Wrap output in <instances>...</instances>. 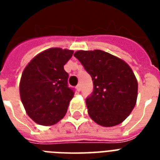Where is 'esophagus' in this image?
<instances>
[{
    "mask_svg": "<svg viewBox=\"0 0 160 160\" xmlns=\"http://www.w3.org/2000/svg\"><path fill=\"white\" fill-rule=\"evenodd\" d=\"M76 90H78V91H80V90H81V85H80V84H79V85H76Z\"/></svg>",
    "mask_w": 160,
    "mask_h": 160,
    "instance_id": "esophagus-1",
    "label": "esophagus"
}]
</instances>
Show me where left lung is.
Segmentation results:
<instances>
[{
    "mask_svg": "<svg viewBox=\"0 0 160 160\" xmlns=\"http://www.w3.org/2000/svg\"><path fill=\"white\" fill-rule=\"evenodd\" d=\"M92 78L94 90L86 98L88 114L104 127L120 124L136 104L138 82L129 65L100 50L78 51L75 54Z\"/></svg>",
    "mask_w": 160,
    "mask_h": 160,
    "instance_id": "obj_1",
    "label": "left lung"
}]
</instances>
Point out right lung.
I'll use <instances>...</instances> for the list:
<instances>
[{
  "label": "right lung",
  "instance_id": "obj_1",
  "mask_svg": "<svg viewBox=\"0 0 160 160\" xmlns=\"http://www.w3.org/2000/svg\"><path fill=\"white\" fill-rule=\"evenodd\" d=\"M74 51L50 48L26 65L20 82V95L26 113L41 125H53L67 112L74 90L68 86L64 65Z\"/></svg>",
  "mask_w": 160,
  "mask_h": 160
}]
</instances>
